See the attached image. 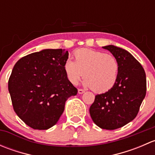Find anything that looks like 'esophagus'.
I'll return each mask as SVG.
<instances>
[{
  "label": "esophagus",
  "mask_w": 155,
  "mask_h": 155,
  "mask_svg": "<svg viewBox=\"0 0 155 155\" xmlns=\"http://www.w3.org/2000/svg\"><path fill=\"white\" fill-rule=\"evenodd\" d=\"M84 92H85V91L82 90V89H78V93H79V94H82Z\"/></svg>",
  "instance_id": "obj_1"
}]
</instances>
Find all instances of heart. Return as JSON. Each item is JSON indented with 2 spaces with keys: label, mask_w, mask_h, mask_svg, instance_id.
I'll return each mask as SVG.
<instances>
[{
  "label": "heart",
  "mask_w": 155,
  "mask_h": 155,
  "mask_svg": "<svg viewBox=\"0 0 155 155\" xmlns=\"http://www.w3.org/2000/svg\"><path fill=\"white\" fill-rule=\"evenodd\" d=\"M75 61L68 59L64 70L68 81L76 85L84 77L85 87L97 93H104L115 85L119 73V64L113 55L89 48L75 51Z\"/></svg>",
  "instance_id": "1"
}]
</instances>
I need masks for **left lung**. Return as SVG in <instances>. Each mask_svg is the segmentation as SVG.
Instances as JSON below:
<instances>
[{"label": "left lung", "mask_w": 155, "mask_h": 155, "mask_svg": "<svg viewBox=\"0 0 155 155\" xmlns=\"http://www.w3.org/2000/svg\"><path fill=\"white\" fill-rule=\"evenodd\" d=\"M119 64L118 79L112 89L95 96L89 112L99 127L115 130L134 119L146 94V76L140 62L124 48L109 45Z\"/></svg>", "instance_id": "obj_1"}]
</instances>
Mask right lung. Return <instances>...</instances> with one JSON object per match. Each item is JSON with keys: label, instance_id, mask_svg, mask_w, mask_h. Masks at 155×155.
<instances>
[{"label": "right lung", "instance_id": "obj_1", "mask_svg": "<svg viewBox=\"0 0 155 155\" xmlns=\"http://www.w3.org/2000/svg\"><path fill=\"white\" fill-rule=\"evenodd\" d=\"M64 49H43L16 62L8 89L16 115L35 130L54 126L64 110L65 102L77 94L64 70L68 59Z\"/></svg>", "mask_w": 155, "mask_h": 155}]
</instances>
